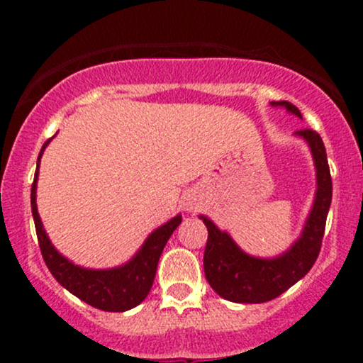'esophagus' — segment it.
Wrapping results in <instances>:
<instances>
[{
  "instance_id": "1",
  "label": "esophagus",
  "mask_w": 363,
  "mask_h": 363,
  "mask_svg": "<svg viewBox=\"0 0 363 363\" xmlns=\"http://www.w3.org/2000/svg\"><path fill=\"white\" fill-rule=\"evenodd\" d=\"M193 208H194V206H193V203H191V201H187L186 205H184V210H186V211H191V210H193Z\"/></svg>"
}]
</instances>
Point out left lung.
<instances>
[{"label": "left lung", "instance_id": "left-lung-1", "mask_svg": "<svg viewBox=\"0 0 363 363\" xmlns=\"http://www.w3.org/2000/svg\"><path fill=\"white\" fill-rule=\"evenodd\" d=\"M272 106L286 109L302 119L301 111L294 104L280 101L272 102ZM295 135L309 145L315 165L318 191L302 234L289 251L277 257L249 256L227 232L220 230L210 218L199 215L208 228V242L203 257L205 277L211 289L230 302L262 303L273 301L306 277L319 256L333 198L326 148L320 136L312 129H301Z\"/></svg>", "mask_w": 363, "mask_h": 363}]
</instances>
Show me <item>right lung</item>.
Instances as JSON below:
<instances>
[{
	"label": "right lung",
	"mask_w": 363,
	"mask_h": 363,
	"mask_svg": "<svg viewBox=\"0 0 363 363\" xmlns=\"http://www.w3.org/2000/svg\"><path fill=\"white\" fill-rule=\"evenodd\" d=\"M49 141L51 140L45 141L39 153V158H37V170L30 193V205L32 215H34L37 239H39V247L45 264H48L52 277L60 281V285L65 286L68 291H72L73 295H77L80 301L95 307V309L106 312H124L133 309V307H136L145 301L150 289H152L160 254L164 251L169 237L172 235V232L182 222V216H174L167 223L153 230L147 237L145 244L141 245L140 251L126 264L111 269H86L78 264H73L72 261L66 259L62 254L57 252L56 247L51 244L43 227V222H40L39 211H37L35 193L37 176H39V162Z\"/></svg>",
	"instance_id": "add662e5"
}]
</instances>
